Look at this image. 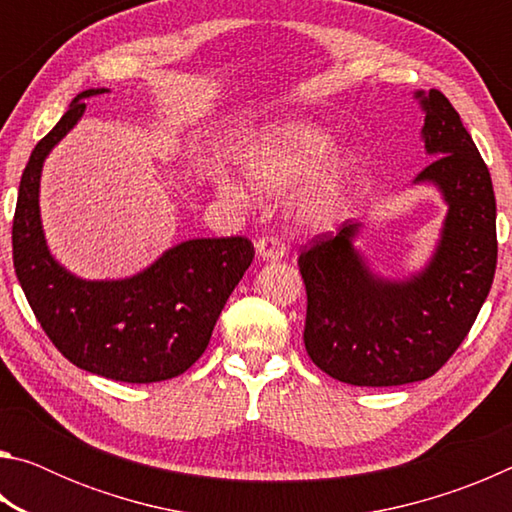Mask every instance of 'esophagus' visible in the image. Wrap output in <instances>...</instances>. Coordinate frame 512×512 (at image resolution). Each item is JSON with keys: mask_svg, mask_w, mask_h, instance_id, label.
Returning a JSON list of instances; mask_svg holds the SVG:
<instances>
[{"mask_svg": "<svg viewBox=\"0 0 512 512\" xmlns=\"http://www.w3.org/2000/svg\"><path fill=\"white\" fill-rule=\"evenodd\" d=\"M255 250L264 262H277L284 257V244L277 237H259L255 241Z\"/></svg>", "mask_w": 512, "mask_h": 512, "instance_id": "esophagus-1", "label": "esophagus"}]
</instances>
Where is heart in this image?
Returning <instances> with one entry per match:
<instances>
[{
  "instance_id": "1",
  "label": "heart",
  "mask_w": 512,
  "mask_h": 512,
  "mask_svg": "<svg viewBox=\"0 0 512 512\" xmlns=\"http://www.w3.org/2000/svg\"><path fill=\"white\" fill-rule=\"evenodd\" d=\"M334 149V135L323 126L277 121L241 146L237 167L246 183L264 194H284L302 185L293 210L302 223L320 228L341 214L357 173L354 155ZM221 192L235 201L246 198L232 180H221Z\"/></svg>"
}]
</instances>
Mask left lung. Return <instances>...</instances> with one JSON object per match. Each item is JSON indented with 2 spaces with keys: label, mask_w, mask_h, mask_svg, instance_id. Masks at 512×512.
I'll list each match as a JSON object with an SVG mask.
<instances>
[{
  "label": "left lung",
  "mask_w": 512,
  "mask_h": 512,
  "mask_svg": "<svg viewBox=\"0 0 512 512\" xmlns=\"http://www.w3.org/2000/svg\"><path fill=\"white\" fill-rule=\"evenodd\" d=\"M431 162L413 185L447 205L422 271L377 275L354 248L361 223L345 221L300 253L307 289L305 348L329 377L352 386H402L445 366L470 332L497 268V203L490 171L443 92H415Z\"/></svg>",
  "instance_id": "obj_1"
}]
</instances>
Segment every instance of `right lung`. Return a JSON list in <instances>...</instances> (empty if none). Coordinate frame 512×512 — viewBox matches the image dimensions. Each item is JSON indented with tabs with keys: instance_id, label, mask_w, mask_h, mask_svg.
Listing matches in <instances>:
<instances>
[{
	"instance_id": "add662e5",
	"label": "right lung",
	"mask_w": 512,
	"mask_h": 512,
	"mask_svg": "<svg viewBox=\"0 0 512 512\" xmlns=\"http://www.w3.org/2000/svg\"><path fill=\"white\" fill-rule=\"evenodd\" d=\"M92 88L69 103L33 149L13 219V266L45 334L92 375L153 384L183 375L210 343L221 309L255 248L246 237L189 239L121 280H83L49 253L40 219V176L51 149L79 124Z\"/></svg>"
}]
</instances>
